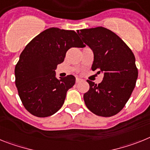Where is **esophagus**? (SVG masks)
<instances>
[{
    "mask_svg": "<svg viewBox=\"0 0 150 150\" xmlns=\"http://www.w3.org/2000/svg\"><path fill=\"white\" fill-rule=\"evenodd\" d=\"M81 81H82V79H79V78H76V81H76V83H79L81 82Z\"/></svg>",
    "mask_w": 150,
    "mask_h": 150,
    "instance_id": "34e87169",
    "label": "esophagus"
}]
</instances>
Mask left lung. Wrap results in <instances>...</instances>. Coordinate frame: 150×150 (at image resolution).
Instances as JSON below:
<instances>
[{"mask_svg":"<svg viewBox=\"0 0 150 150\" xmlns=\"http://www.w3.org/2000/svg\"><path fill=\"white\" fill-rule=\"evenodd\" d=\"M93 53L92 70L103 74L97 84L88 80L89 91L84 94L86 106L95 115L110 117L124 108L135 88L138 71L135 57L120 38L103 27L78 31Z\"/></svg>","mask_w":150,"mask_h":150,"instance_id":"1","label":"left lung"}]
</instances>
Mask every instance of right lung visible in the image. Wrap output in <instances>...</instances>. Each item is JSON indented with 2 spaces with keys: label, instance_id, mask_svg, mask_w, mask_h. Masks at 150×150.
I'll list each match as a JSON object with an SVG mask.
<instances>
[{
  "label": "right lung",
  "instance_id": "add662e5",
  "mask_svg": "<svg viewBox=\"0 0 150 150\" xmlns=\"http://www.w3.org/2000/svg\"><path fill=\"white\" fill-rule=\"evenodd\" d=\"M72 30L50 28L27 44L15 67L16 86L25 109L35 116H50L64 103L68 90L73 87L72 75L57 79V65L64 61L71 47H84Z\"/></svg>",
  "mask_w": 150,
  "mask_h": 150
}]
</instances>
